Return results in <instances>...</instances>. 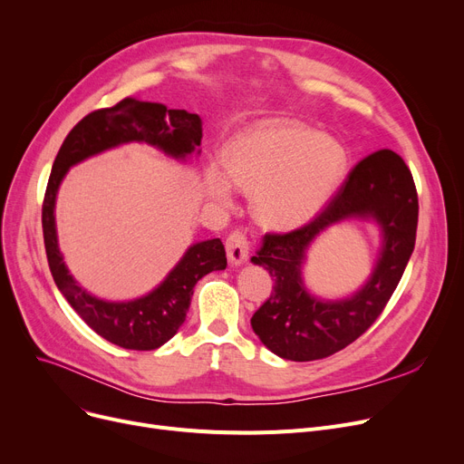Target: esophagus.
<instances>
[{"instance_id":"esophagus-1","label":"esophagus","mask_w":464,"mask_h":464,"mask_svg":"<svg viewBox=\"0 0 464 464\" xmlns=\"http://www.w3.org/2000/svg\"><path fill=\"white\" fill-rule=\"evenodd\" d=\"M227 257L233 265H242L248 259V238L242 231H233L226 240Z\"/></svg>"}]
</instances>
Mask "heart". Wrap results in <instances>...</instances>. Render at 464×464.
<instances>
[{
	"label": "heart",
	"mask_w": 464,
	"mask_h": 464,
	"mask_svg": "<svg viewBox=\"0 0 464 464\" xmlns=\"http://www.w3.org/2000/svg\"><path fill=\"white\" fill-rule=\"evenodd\" d=\"M226 169L205 167L210 198L231 205L235 186L256 193L261 222L276 229L297 227L318 214L344 177V144L289 121H265L233 137Z\"/></svg>",
	"instance_id": "obj_1"
}]
</instances>
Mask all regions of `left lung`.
<instances>
[{"mask_svg":"<svg viewBox=\"0 0 464 464\" xmlns=\"http://www.w3.org/2000/svg\"><path fill=\"white\" fill-rule=\"evenodd\" d=\"M418 191L404 160L378 150L361 160L308 224L266 233L252 257L275 280L273 294L252 315V329L273 353L289 361H315L344 350L367 331L397 289L416 245ZM348 217L374 218L384 235L375 271L353 298L320 302L300 278L309 242Z\"/></svg>","mask_w":464,"mask_h":464,"instance_id":"1","label":"left lung"}]
</instances>
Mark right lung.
<instances>
[{
  "label": "right lung",
  "instance_id": "right-lung-1",
  "mask_svg": "<svg viewBox=\"0 0 464 464\" xmlns=\"http://www.w3.org/2000/svg\"><path fill=\"white\" fill-rule=\"evenodd\" d=\"M201 137L203 121L198 114L126 97L114 107L86 114L69 131L54 160L41 214L48 266L72 310L97 334L120 348L156 350L173 338L186 320L195 284L205 275L227 266L226 248L219 238L198 242L188 248L175 269L149 295L130 303L102 301L72 280L60 254L54 219L58 188L71 165L118 144L149 142L169 156L186 160L199 149Z\"/></svg>",
  "mask_w": 464,
  "mask_h": 464
}]
</instances>
